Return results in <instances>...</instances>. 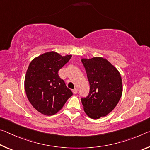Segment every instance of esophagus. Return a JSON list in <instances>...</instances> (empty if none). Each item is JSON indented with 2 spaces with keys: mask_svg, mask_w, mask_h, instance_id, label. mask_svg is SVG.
Listing matches in <instances>:
<instances>
[{
  "mask_svg": "<svg viewBox=\"0 0 150 150\" xmlns=\"http://www.w3.org/2000/svg\"><path fill=\"white\" fill-rule=\"evenodd\" d=\"M77 92H78V90H77V88H74V89L73 90V94H74V95H76V94L77 93Z\"/></svg>",
  "mask_w": 150,
  "mask_h": 150,
  "instance_id": "esophagus-1",
  "label": "esophagus"
}]
</instances>
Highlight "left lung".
Segmentation results:
<instances>
[{"label":"left lung","mask_w":150,"mask_h":150,"mask_svg":"<svg viewBox=\"0 0 150 150\" xmlns=\"http://www.w3.org/2000/svg\"><path fill=\"white\" fill-rule=\"evenodd\" d=\"M90 84L88 96L81 98L87 115L98 119L110 112L122 94V82L118 69L100 57L81 59Z\"/></svg>","instance_id":"8db88e82"}]
</instances>
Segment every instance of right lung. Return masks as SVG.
I'll return each mask as SVG.
<instances>
[{"instance_id":"obj_1","label":"right lung","mask_w":150,"mask_h":150,"mask_svg":"<svg viewBox=\"0 0 150 150\" xmlns=\"http://www.w3.org/2000/svg\"><path fill=\"white\" fill-rule=\"evenodd\" d=\"M71 56L50 52L34 58L30 63L25 76V91L33 107L43 115L56 114L73 95L58 75Z\"/></svg>"}]
</instances>
